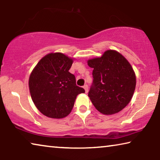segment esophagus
<instances>
[{
    "label": "esophagus",
    "mask_w": 160,
    "mask_h": 160,
    "mask_svg": "<svg viewBox=\"0 0 160 160\" xmlns=\"http://www.w3.org/2000/svg\"><path fill=\"white\" fill-rule=\"evenodd\" d=\"M83 88L85 89V92H86V93H88V86L87 85H85L83 86Z\"/></svg>",
    "instance_id": "1"
}]
</instances>
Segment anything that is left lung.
Here are the masks:
<instances>
[{"label":"left lung","mask_w":160,"mask_h":160,"mask_svg":"<svg viewBox=\"0 0 160 160\" xmlns=\"http://www.w3.org/2000/svg\"><path fill=\"white\" fill-rule=\"evenodd\" d=\"M93 68V83L88 97L94 107L105 115L114 114L129 104L136 77L128 60L118 51L107 50L101 57L89 59Z\"/></svg>","instance_id":"8db88e82"}]
</instances>
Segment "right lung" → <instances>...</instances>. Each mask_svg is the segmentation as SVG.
Returning a JSON list of instances; mask_svg holds the SVG:
<instances>
[{
  "label": "right lung",
  "mask_w": 160,
  "mask_h": 160,
  "mask_svg": "<svg viewBox=\"0 0 160 160\" xmlns=\"http://www.w3.org/2000/svg\"><path fill=\"white\" fill-rule=\"evenodd\" d=\"M73 58L59 52L50 53L40 60L29 78L32 101L42 114L63 118L71 112L76 97L85 90L76 85L69 70Z\"/></svg>",
  "instance_id": "right-lung-1"
}]
</instances>
